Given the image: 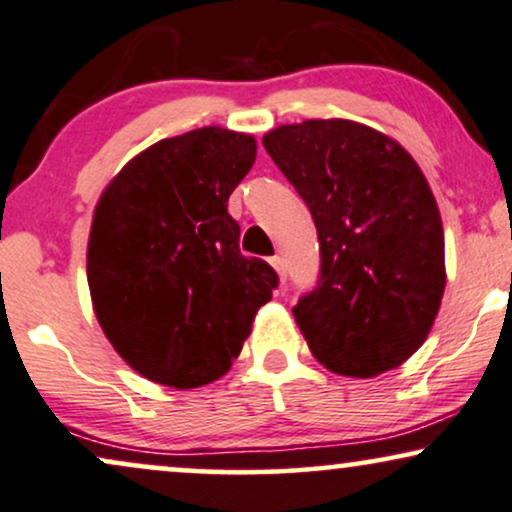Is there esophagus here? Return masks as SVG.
<instances>
[{"mask_svg":"<svg viewBox=\"0 0 512 512\" xmlns=\"http://www.w3.org/2000/svg\"><path fill=\"white\" fill-rule=\"evenodd\" d=\"M270 266H273V268L277 270V275H280V280L285 282V277H287V270H285V258H282V256H273V258H270Z\"/></svg>","mask_w":512,"mask_h":512,"instance_id":"obj_1","label":"esophagus"}]
</instances>
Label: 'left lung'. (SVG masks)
Returning a JSON list of instances; mask_svg holds the SVG:
<instances>
[{
  "mask_svg": "<svg viewBox=\"0 0 512 512\" xmlns=\"http://www.w3.org/2000/svg\"><path fill=\"white\" fill-rule=\"evenodd\" d=\"M263 147L318 227V287L294 306L308 349L358 380L399 368L430 334L446 287L444 227L420 166L346 118L280 125Z\"/></svg>",
  "mask_w": 512,
  "mask_h": 512,
  "instance_id": "obj_1",
  "label": "left lung"
}]
</instances>
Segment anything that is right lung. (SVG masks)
Returning a JSON list of instances; mask_svg holds the SVG:
<instances>
[{"label": "right lung", "mask_w": 512, "mask_h": 512, "mask_svg": "<svg viewBox=\"0 0 512 512\" xmlns=\"http://www.w3.org/2000/svg\"><path fill=\"white\" fill-rule=\"evenodd\" d=\"M256 140L218 125L151 144L94 206L87 242L92 308L142 377L194 389L223 377L273 299L277 273L239 251L227 199Z\"/></svg>", "instance_id": "1"}]
</instances>
